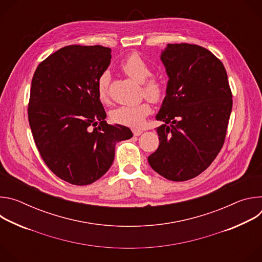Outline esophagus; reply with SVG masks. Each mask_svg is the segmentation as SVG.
Returning a JSON list of instances; mask_svg holds the SVG:
<instances>
[{"label":"esophagus","instance_id":"obj_1","mask_svg":"<svg viewBox=\"0 0 262 262\" xmlns=\"http://www.w3.org/2000/svg\"><path fill=\"white\" fill-rule=\"evenodd\" d=\"M142 133H143V130H141V129H137V128H134V129H133L134 136H140Z\"/></svg>","mask_w":262,"mask_h":262}]
</instances>
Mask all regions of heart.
<instances>
[{"label": "heart", "instance_id": "obj_1", "mask_svg": "<svg viewBox=\"0 0 262 262\" xmlns=\"http://www.w3.org/2000/svg\"><path fill=\"white\" fill-rule=\"evenodd\" d=\"M120 69L134 81L142 85V95L151 102L162 100L165 87L163 82L151 76V68L149 64L136 53L127 56L120 64ZM96 92L98 99L106 103L110 100V74L105 71L97 80ZM151 113V107L147 101L132 105H120L111 112V118L114 122L127 125L139 126L144 119Z\"/></svg>", "mask_w": 262, "mask_h": 262}]
</instances>
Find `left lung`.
<instances>
[{
  "label": "left lung",
  "instance_id": "obj_1",
  "mask_svg": "<svg viewBox=\"0 0 262 262\" xmlns=\"http://www.w3.org/2000/svg\"><path fill=\"white\" fill-rule=\"evenodd\" d=\"M161 59L169 77L157 120L159 148L148 157L151 168L173 181L206 170L226 138L232 92L225 67L197 45L171 43Z\"/></svg>",
  "mask_w": 262,
  "mask_h": 262
}]
</instances>
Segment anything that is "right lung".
<instances>
[{"label":"right lung","mask_w":262,"mask_h":262,"mask_svg":"<svg viewBox=\"0 0 262 262\" xmlns=\"http://www.w3.org/2000/svg\"><path fill=\"white\" fill-rule=\"evenodd\" d=\"M111 49L64 47L37 66L28 118L37 149L49 169L76 185L99 179L113 164L117 142L130 139L123 125L107 124L96 92L111 63Z\"/></svg>","instance_id":"1"}]
</instances>
